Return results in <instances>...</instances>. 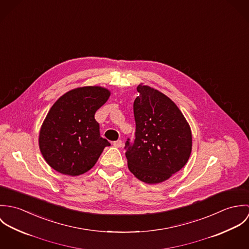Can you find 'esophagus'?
I'll return each instance as SVG.
<instances>
[{
  "mask_svg": "<svg viewBox=\"0 0 249 249\" xmlns=\"http://www.w3.org/2000/svg\"><path fill=\"white\" fill-rule=\"evenodd\" d=\"M113 145L116 147H122L123 146V141L122 140H117L115 142H113Z\"/></svg>",
  "mask_w": 249,
  "mask_h": 249,
  "instance_id": "esophagus-1",
  "label": "esophagus"
}]
</instances>
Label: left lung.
Segmentation results:
<instances>
[{
    "mask_svg": "<svg viewBox=\"0 0 249 249\" xmlns=\"http://www.w3.org/2000/svg\"><path fill=\"white\" fill-rule=\"evenodd\" d=\"M133 104L134 142H125L129 171L144 183L171 178L188 162L192 151L191 127L177 105L147 85H138Z\"/></svg>",
    "mask_w": 249,
    "mask_h": 249,
    "instance_id": "1",
    "label": "left lung"
}]
</instances>
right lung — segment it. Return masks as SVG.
<instances>
[{"label": "right lung", "instance_id": "1", "mask_svg": "<svg viewBox=\"0 0 249 249\" xmlns=\"http://www.w3.org/2000/svg\"><path fill=\"white\" fill-rule=\"evenodd\" d=\"M110 97L101 86H84L61 96L51 107L39 132V148L56 172L76 177L91 170L105 147L96 111Z\"/></svg>", "mask_w": 249, "mask_h": 249}]
</instances>
